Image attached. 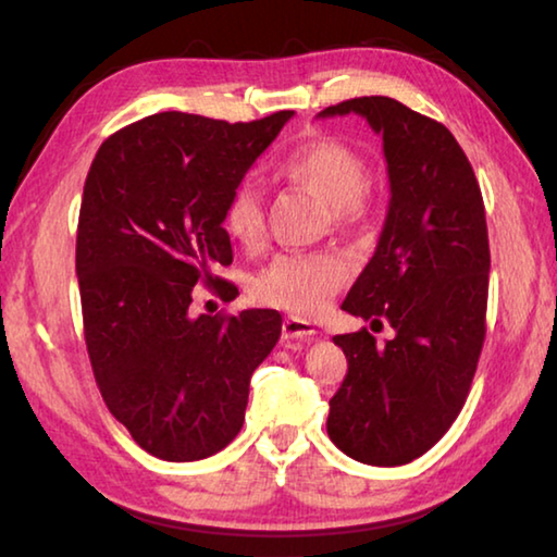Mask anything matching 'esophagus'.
I'll return each mask as SVG.
<instances>
[{"mask_svg":"<svg viewBox=\"0 0 557 557\" xmlns=\"http://www.w3.org/2000/svg\"><path fill=\"white\" fill-rule=\"evenodd\" d=\"M317 334V329L305 322V319H297V317H287L285 322H282V338L285 342H292V338H312Z\"/></svg>","mask_w":557,"mask_h":557,"instance_id":"34e87169","label":"esophagus"}]
</instances>
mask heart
Instances as JSON below:
<instances>
[{
  "label": "heart",
  "mask_w": 557,
  "mask_h": 557,
  "mask_svg": "<svg viewBox=\"0 0 557 557\" xmlns=\"http://www.w3.org/2000/svg\"><path fill=\"white\" fill-rule=\"evenodd\" d=\"M275 174L326 201L336 225H354L371 209L363 157L342 139L322 137L282 157ZM221 225L240 248L252 250L265 231L258 188L243 182L223 203ZM348 277L346 262L334 252H280L252 277L250 292L260 305L309 317L322 312Z\"/></svg>",
  "instance_id": "heart-1"
}]
</instances>
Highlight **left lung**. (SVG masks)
<instances>
[{"instance_id": "obj_1", "label": "left lung", "mask_w": 557, "mask_h": 557, "mask_svg": "<svg viewBox=\"0 0 557 557\" xmlns=\"http://www.w3.org/2000/svg\"><path fill=\"white\" fill-rule=\"evenodd\" d=\"M356 112L383 135L391 203L373 258L342 309L393 326L334 336L348 371L326 432L356 461L398 467L425 455L457 420L486 336L488 233L482 188L442 122L371 96L319 112Z\"/></svg>"}]
</instances>
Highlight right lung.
<instances>
[{
  "instance_id": "right-lung-1",
  "label": "right lung",
  "mask_w": 557,
  "mask_h": 557,
  "mask_svg": "<svg viewBox=\"0 0 557 557\" xmlns=\"http://www.w3.org/2000/svg\"><path fill=\"white\" fill-rule=\"evenodd\" d=\"M295 115L252 122L159 112L100 145L75 240L83 334L108 410L149 455L206 459L243 428L250 375L282 332L280 314L191 317L194 285H233L223 203Z\"/></svg>"
}]
</instances>
